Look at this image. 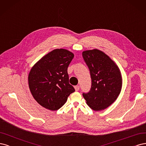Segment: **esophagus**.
Here are the masks:
<instances>
[{"instance_id":"esophagus-1","label":"esophagus","mask_w":146,"mask_h":146,"mask_svg":"<svg viewBox=\"0 0 146 146\" xmlns=\"http://www.w3.org/2000/svg\"><path fill=\"white\" fill-rule=\"evenodd\" d=\"M79 86H74V88H75V90H76V92L77 91H78L79 90Z\"/></svg>"}]
</instances>
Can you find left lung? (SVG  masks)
Returning <instances> with one entry per match:
<instances>
[{
  "instance_id": "obj_1",
  "label": "left lung",
  "mask_w": 146,
  "mask_h": 146,
  "mask_svg": "<svg viewBox=\"0 0 146 146\" xmlns=\"http://www.w3.org/2000/svg\"><path fill=\"white\" fill-rule=\"evenodd\" d=\"M82 56L92 78L90 90L83 93V97L92 110H104L116 101L121 91L120 70L109 56L98 49L84 51Z\"/></svg>"
}]
</instances>
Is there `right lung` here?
<instances>
[{
  "instance_id": "obj_1",
  "label": "right lung",
  "mask_w": 146,
  "mask_h": 146,
  "mask_svg": "<svg viewBox=\"0 0 146 146\" xmlns=\"http://www.w3.org/2000/svg\"><path fill=\"white\" fill-rule=\"evenodd\" d=\"M74 54L55 49L33 65L29 74V86L35 100L50 110H58L75 90L69 84L67 68Z\"/></svg>"
}]
</instances>
